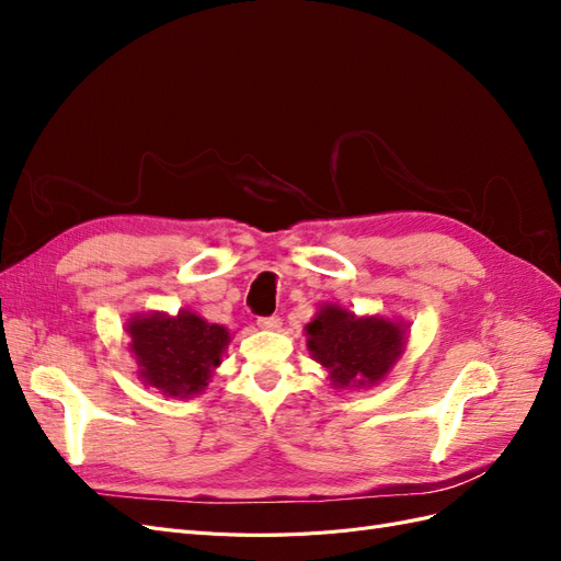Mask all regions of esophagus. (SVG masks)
Here are the masks:
<instances>
[{
    "label": "esophagus",
    "instance_id": "obj_1",
    "mask_svg": "<svg viewBox=\"0 0 561 561\" xmlns=\"http://www.w3.org/2000/svg\"><path fill=\"white\" fill-rule=\"evenodd\" d=\"M283 325L278 316H264L257 320V328L260 330H278Z\"/></svg>",
    "mask_w": 561,
    "mask_h": 561
}]
</instances>
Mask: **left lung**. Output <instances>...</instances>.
<instances>
[{
    "mask_svg": "<svg viewBox=\"0 0 561 561\" xmlns=\"http://www.w3.org/2000/svg\"><path fill=\"white\" fill-rule=\"evenodd\" d=\"M311 358L330 371L334 388L379 383L404 351V325L381 316L355 313L322 304L307 328Z\"/></svg>",
    "mask_w": 561,
    "mask_h": 561,
    "instance_id": "8db88e82",
    "label": "left lung"
}]
</instances>
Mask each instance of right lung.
<instances>
[{"instance_id": "1", "label": "right lung", "mask_w": 561, "mask_h": 561, "mask_svg": "<svg viewBox=\"0 0 561 561\" xmlns=\"http://www.w3.org/2000/svg\"><path fill=\"white\" fill-rule=\"evenodd\" d=\"M130 353L145 386L168 398H194L206 390L213 369L222 363L229 330L203 320L190 309L178 316L145 313L126 322Z\"/></svg>"}]
</instances>
